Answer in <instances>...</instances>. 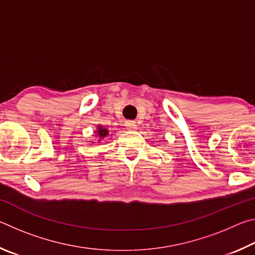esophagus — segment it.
I'll return each instance as SVG.
<instances>
[{"mask_svg":"<svg viewBox=\"0 0 255 255\" xmlns=\"http://www.w3.org/2000/svg\"><path fill=\"white\" fill-rule=\"evenodd\" d=\"M126 127H127V129L128 130H136L137 129V124L135 123V122H127L126 123Z\"/></svg>","mask_w":255,"mask_h":255,"instance_id":"1","label":"esophagus"}]
</instances>
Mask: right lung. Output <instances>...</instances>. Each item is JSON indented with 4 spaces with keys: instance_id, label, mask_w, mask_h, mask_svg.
<instances>
[{
    "instance_id": "obj_1",
    "label": "right lung",
    "mask_w": 255,
    "mask_h": 255,
    "mask_svg": "<svg viewBox=\"0 0 255 255\" xmlns=\"http://www.w3.org/2000/svg\"><path fill=\"white\" fill-rule=\"evenodd\" d=\"M97 135L99 138H105L109 135V130L107 128H103V126H98Z\"/></svg>"
}]
</instances>
